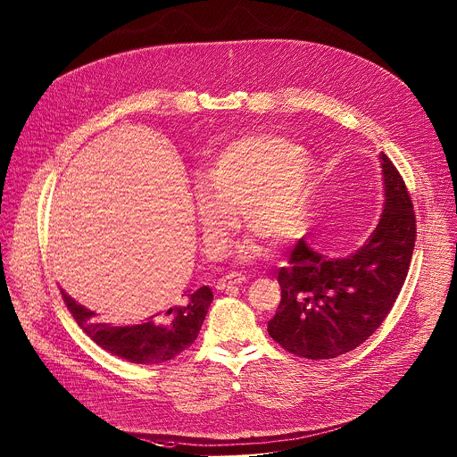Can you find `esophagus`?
Wrapping results in <instances>:
<instances>
[{"mask_svg": "<svg viewBox=\"0 0 457 457\" xmlns=\"http://www.w3.org/2000/svg\"><path fill=\"white\" fill-rule=\"evenodd\" d=\"M247 278H245V275L242 274H228L224 275V277H220L219 278V282H217V289H228V287H231V286H237V284H242V282H245Z\"/></svg>", "mask_w": 457, "mask_h": 457, "instance_id": "34e87169", "label": "esophagus"}]
</instances>
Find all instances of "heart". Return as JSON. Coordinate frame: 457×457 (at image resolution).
Instances as JSON below:
<instances>
[{"instance_id": "obj_1", "label": "heart", "mask_w": 457, "mask_h": 457, "mask_svg": "<svg viewBox=\"0 0 457 457\" xmlns=\"http://www.w3.org/2000/svg\"><path fill=\"white\" fill-rule=\"evenodd\" d=\"M316 180L314 159L277 134H251L229 143L213 159L195 190V213L210 258L224 256L238 213L262 240L278 245L303 224ZM260 245L240 247L251 258Z\"/></svg>"}]
</instances>
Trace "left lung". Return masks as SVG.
Instances as JSON below:
<instances>
[{"mask_svg": "<svg viewBox=\"0 0 457 457\" xmlns=\"http://www.w3.org/2000/svg\"><path fill=\"white\" fill-rule=\"evenodd\" d=\"M385 208L364 245L327 258L298 240L278 269L280 303L269 334L286 352L325 361L367 341L388 316L406 280L417 220L406 183L381 154Z\"/></svg>", "mask_w": 457, "mask_h": 457, "instance_id": "obj_1", "label": "left lung"}]
</instances>
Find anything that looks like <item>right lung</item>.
<instances>
[{"label":"right lung","mask_w":457,"mask_h":457,"mask_svg":"<svg viewBox=\"0 0 457 457\" xmlns=\"http://www.w3.org/2000/svg\"><path fill=\"white\" fill-rule=\"evenodd\" d=\"M62 298L78 321L102 350L132 364H162L185 352L197 337L213 293L208 286L182 295L168 311L145 316L134 323L114 327L96 318L62 289Z\"/></svg>","instance_id":"add662e5"}]
</instances>
